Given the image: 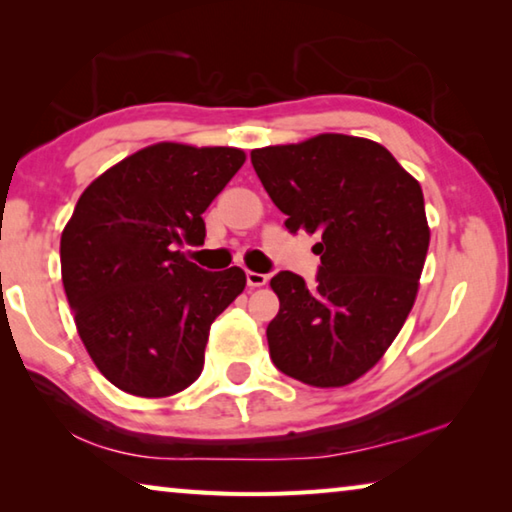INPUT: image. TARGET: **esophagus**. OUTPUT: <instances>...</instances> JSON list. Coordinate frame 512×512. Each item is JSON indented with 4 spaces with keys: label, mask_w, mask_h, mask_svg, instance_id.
Listing matches in <instances>:
<instances>
[{
    "label": "esophagus",
    "mask_w": 512,
    "mask_h": 512,
    "mask_svg": "<svg viewBox=\"0 0 512 512\" xmlns=\"http://www.w3.org/2000/svg\"><path fill=\"white\" fill-rule=\"evenodd\" d=\"M246 282L250 289H257V287H264V284L268 282V277L264 273H255V271H248L246 273Z\"/></svg>",
    "instance_id": "34e87169"
}]
</instances>
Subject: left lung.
<instances>
[{
  "label": "left lung",
  "instance_id": "left-lung-1",
  "mask_svg": "<svg viewBox=\"0 0 512 512\" xmlns=\"http://www.w3.org/2000/svg\"><path fill=\"white\" fill-rule=\"evenodd\" d=\"M289 232L320 235L314 287L277 273L280 311L266 327L284 375L316 388L348 386L400 334L429 248L422 187L384 146L341 133L250 153Z\"/></svg>",
  "mask_w": 512,
  "mask_h": 512
}]
</instances>
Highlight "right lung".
I'll return each mask as SVG.
<instances>
[{
    "mask_svg": "<svg viewBox=\"0 0 512 512\" xmlns=\"http://www.w3.org/2000/svg\"><path fill=\"white\" fill-rule=\"evenodd\" d=\"M246 162L232 146L160 142L85 187L60 237L69 307L94 366L124 393L167 397L201 375L214 318L246 287L178 246L205 241L203 212Z\"/></svg>",
    "mask_w": 512,
    "mask_h": 512,
    "instance_id": "obj_1",
    "label": "right lung"
}]
</instances>
